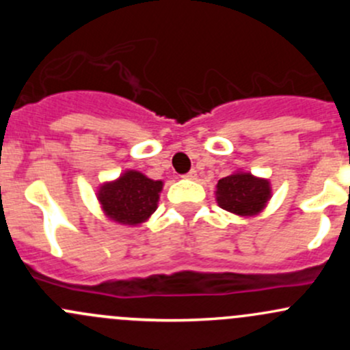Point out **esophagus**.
<instances>
[{"label": "esophagus", "instance_id": "1", "mask_svg": "<svg viewBox=\"0 0 350 350\" xmlns=\"http://www.w3.org/2000/svg\"><path fill=\"white\" fill-rule=\"evenodd\" d=\"M185 178L186 179H196V171H195V169H191V171H189V172H186Z\"/></svg>", "mask_w": 350, "mask_h": 350}]
</instances>
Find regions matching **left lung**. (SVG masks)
Instances as JSON below:
<instances>
[{"label": "left lung", "mask_w": 350, "mask_h": 350, "mask_svg": "<svg viewBox=\"0 0 350 350\" xmlns=\"http://www.w3.org/2000/svg\"><path fill=\"white\" fill-rule=\"evenodd\" d=\"M217 203L224 210L239 217H252L260 213L271 198L267 179L256 178L250 172H234L221 178L217 185Z\"/></svg>", "instance_id": "1"}]
</instances>
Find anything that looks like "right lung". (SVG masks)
<instances>
[{
    "instance_id": "add662e5",
    "label": "right lung",
    "mask_w": 350,
    "mask_h": 350,
    "mask_svg": "<svg viewBox=\"0 0 350 350\" xmlns=\"http://www.w3.org/2000/svg\"><path fill=\"white\" fill-rule=\"evenodd\" d=\"M162 181H154L139 171H126L116 181L105 183L98 189V200L105 215L122 225H139L157 208Z\"/></svg>"
}]
</instances>
